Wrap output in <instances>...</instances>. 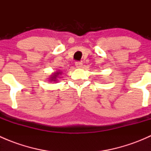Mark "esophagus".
<instances>
[{
    "label": "esophagus",
    "mask_w": 151,
    "mask_h": 151,
    "mask_svg": "<svg viewBox=\"0 0 151 151\" xmlns=\"http://www.w3.org/2000/svg\"><path fill=\"white\" fill-rule=\"evenodd\" d=\"M75 66L76 67H77V68H80V67L83 66V63H82L81 61H77L75 63Z\"/></svg>",
    "instance_id": "34e87169"
}]
</instances>
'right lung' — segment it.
<instances>
[{
    "instance_id": "right-lung-1",
    "label": "right lung",
    "mask_w": 151,
    "mask_h": 151,
    "mask_svg": "<svg viewBox=\"0 0 151 151\" xmlns=\"http://www.w3.org/2000/svg\"><path fill=\"white\" fill-rule=\"evenodd\" d=\"M59 74H61V73H60V72H56V73H55V74H53L52 77H51V80H53V81H56V80H57V77H58V76L59 75Z\"/></svg>"
}]
</instances>
